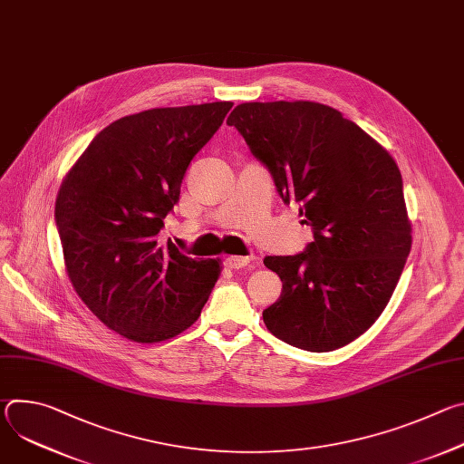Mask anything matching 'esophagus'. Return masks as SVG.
Wrapping results in <instances>:
<instances>
[{
	"mask_svg": "<svg viewBox=\"0 0 464 464\" xmlns=\"http://www.w3.org/2000/svg\"><path fill=\"white\" fill-rule=\"evenodd\" d=\"M251 262V256H227L226 258V266L231 270H240Z\"/></svg>",
	"mask_w": 464,
	"mask_h": 464,
	"instance_id": "obj_1",
	"label": "esophagus"
}]
</instances>
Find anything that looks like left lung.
Listing matches in <instances>:
<instances>
[{"mask_svg": "<svg viewBox=\"0 0 464 464\" xmlns=\"http://www.w3.org/2000/svg\"><path fill=\"white\" fill-rule=\"evenodd\" d=\"M227 124L314 233L304 251L264 258L283 281L264 323L310 353L354 342L387 306L411 249L399 167L358 124L319 102H244Z\"/></svg>", "mask_w": 464, "mask_h": 464, "instance_id": "1", "label": "left lung"}]
</instances>
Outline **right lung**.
Returning <instances> with one entry per match:
<instances>
[{
  "instance_id": "obj_1",
  "label": "right lung",
  "mask_w": 464,
  "mask_h": 464,
  "mask_svg": "<svg viewBox=\"0 0 464 464\" xmlns=\"http://www.w3.org/2000/svg\"><path fill=\"white\" fill-rule=\"evenodd\" d=\"M233 102L152 108L93 138L63 178L54 220L65 270L84 304L117 334L165 342L188 328L220 277V258L183 255L160 231L190 160Z\"/></svg>"
}]
</instances>
